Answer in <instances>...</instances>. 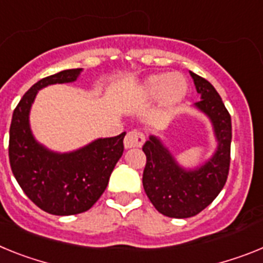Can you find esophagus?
Wrapping results in <instances>:
<instances>
[{
  "label": "esophagus",
  "instance_id": "1",
  "mask_svg": "<svg viewBox=\"0 0 263 263\" xmlns=\"http://www.w3.org/2000/svg\"><path fill=\"white\" fill-rule=\"evenodd\" d=\"M145 136L141 132L136 131H129L128 134L125 135L124 139V147L125 148H134V147H141V145L144 144Z\"/></svg>",
  "mask_w": 263,
  "mask_h": 263
}]
</instances>
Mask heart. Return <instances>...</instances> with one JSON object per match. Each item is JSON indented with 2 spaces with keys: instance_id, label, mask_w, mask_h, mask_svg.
<instances>
[{
  "instance_id": "heart-1",
  "label": "heart",
  "mask_w": 263,
  "mask_h": 263,
  "mask_svg": "<svg viewBox=\"0 0 263 263\" xmlns=\"http://www.w3.org/2000/svg\"><path fill=\"white\" fill-rule=\"evenodd\" d=\"M188 92V82L180 72L151 75L140 88V95L145 99L159 97L164 108L176 106L185 98Z\"/></svg>"
}]
</instances>
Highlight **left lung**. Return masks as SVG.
Returning a JSON list of instances; mask_svg holds the SVG:
<instances>
[{
    "label": "left lung",
    "mask_w": 263,
    "mask_h": 263,
    "mask_svg": "<svg viewBox=\"0 0 263 263\" xmlns=\"http://www.w3.org/2000/svg\"><path fill=\"white\" fill-rule=\"evenodd\" d=\"M201 100L195 104L213 123L218 148L206 164L186 172L180 168L159 139L151 136L143 151L147 156L143 186L157 211L172 218H188L204 211L222 191L230 166L232 119L222 99L206 79L191 71Z\"/></svg>",
    "instance_id": "1"
}]
</instances>
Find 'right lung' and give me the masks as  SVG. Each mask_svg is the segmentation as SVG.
Wrapping results in <instances>:
<instances>
[{
    "label": "right lung",
    "mask_w": 263,
    "mask_h": 263,
    "mask_svg": "<svg viewBox=\"0 0 263 263\" xmlns=\"http://www.w3.org/2000/svg\"><path fill=\"white\" fill-rule=\"evenodd\" d=\"M81 70H63L36 82L20 100L11 118V172L36 206L55 216L88 211L106 191L109 176L124 151L125 132L115 138L98 139L82 149L63 155L50 152L34 140L29 111L38 90L49 84L74 82Z\"/></svg>",
    "instance_id": "add662e5"
}]
</instances>
